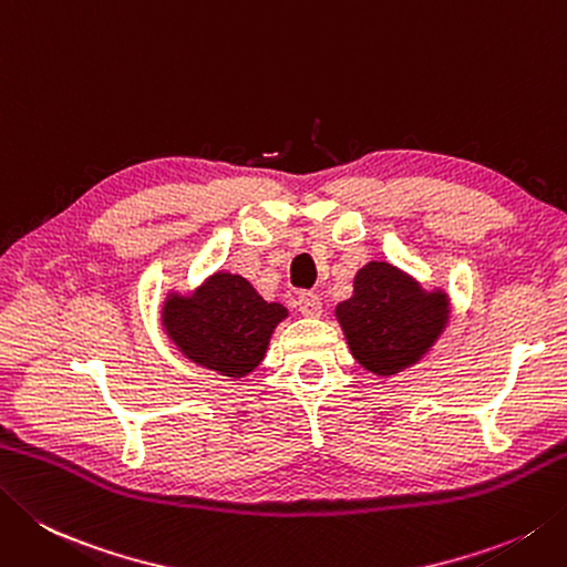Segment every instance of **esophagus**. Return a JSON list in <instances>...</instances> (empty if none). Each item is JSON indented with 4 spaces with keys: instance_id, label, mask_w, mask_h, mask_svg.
<instances>
[{
    "instance_id": "esophagus-1",
    "label": "esophagus",
    "mask_w": 567,
    "mask_h": 567,
    "mask_svg": "<svg viewBox=\"0 0 567 567\" xmlns=\"http://www.w3.org/2000/svg\"><path fill=\"white\" fill-rule=\"evenodd\" d=\"M299 312L305 317H319L321 315V299L315 292H302L297 299Z\"/></svg>"
}]
</instances>
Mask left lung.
Returning <instances> with one entry per match:
<instances>
[{
  "instance_id": "obj_1",
  "label": "left lung",
  "mask_w": 567,
  "mask_h": 567,
  "mask_svg": "<svg viewBox=\"0 0 567 567\" xmlns=\"http://www.w3.org/2000/svg\"><path fill=\"white\" fill-rule=\"evenodd\" d=\"M349 349L365 371L395 375L417 363L450 319L442 290H423L391 262L373 260L353 277V295L337 307Z\"/></svg>"
}]
</instances>
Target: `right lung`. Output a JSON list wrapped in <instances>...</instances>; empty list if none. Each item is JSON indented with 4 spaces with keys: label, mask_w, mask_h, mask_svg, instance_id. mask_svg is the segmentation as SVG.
<instances>
[{
    "label": "right lung",
    "mask_w": 567,
    "mask_h": 567,
    "mask_svg": "<svg viewBox=\"0 0 567 567\" xmlns=\"http://www.w3.org/2000/svg\"><path fill=\"white\" fill-rule=\"evenodd\" d=\"M287 317L277 302H265L240 275L216 272L192 295H169L162 324L188 361L230 379L260 365L275 327Z\"/></svg>",
    "instance_id": "right-lung-1"
}]
</instances>
